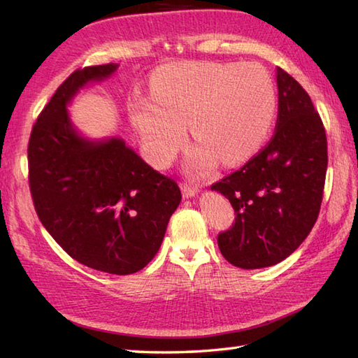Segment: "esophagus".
<instances>
[{"label": "esophagus", "mask_w": 358, "mask_h": 358, "mask_svg": "<svg viewBox=\"0 0 358 358\" xmlns=\"http://www.w3.org/2000/svg\"><path fill=\"white\" fill-rule=\"evenodd\" d=\"M181 192H183L185 199H192V196H195L200 192V189L195 186H191V185H181Z\"/></svg>", "instance_id": "esophagus-1"}]
</instances>
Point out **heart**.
<instances>
[{
	"instance_id": "obj_1",
	"label": "heart",
	"mask_w": 358,
	"mask_h": 358,
	"mask_svg": "<svg viewBox=\"0 0 358 358\" xmlns=\"http://www.w3.org/2000/svg\"><path fill=\"white\" fill-rule=\"evenodd\" d=\"M150 96L134 95L127 104L152 164L166 167L187 140L186 124L200 144L187 169L204 175L215 166L245 159L260 148L277 108L269 72L254 63H178L159 69Z\"/></svg>"
}]
</instances>
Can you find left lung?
Here are the masks:
<instances>
[{"label":"left lung","instance_id":"obj_1","mask_svg":"<svg viewBox=\"0 0 358 358\" xmlns=\"http://www.w3.org/2000/svg\"><path fill=\"white\" fill-rule=\"evenodd\" d=\"M275 134L240 171L210 186L231 201L235 223L218 235L227 262L241 269L273 266L313 229L323 199L328 144L306 90L277 67Z\"/></svg>","mask_w":358,"mask_h":358}]
</instances>
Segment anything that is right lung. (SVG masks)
<instances>
[{
	"mask_svg": "<svg viewBox=\"0 0 358 358\" xmlns=\"http://www.w3.org/2000/svg\"><path fill=\"white\" fill-rule=\"evenodd\" d=\"M117 69L109 63L75 71L57 89L30 134L29 185L43 226L67 254L129 275L158 252L181 192L121 136L89 138L73 124V98Z\"/></svg>",
	"mask_w": 358,
	"mask_h": 358,
	"instance_id": "add662e5",
	"label": "right lung"
}]
</instances>
